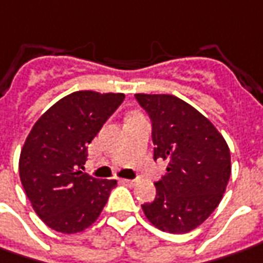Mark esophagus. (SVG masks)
<instances>
[{
  "mask_svg": "<svg viewBox=\"0 0 263 263\" xmlns=\"http://www.w3.org/2000/svg\"><path fill=\"white\" fill-rule=\"evenodd\" d=\"M121 183L125 184V185H129V187H132V185L135 184V181H134V180H128V178H122V180H121Z\"/></svg>",
  "mask_w": 263,
  "mask_h": 263,
  "instance_id": "esophagus-1",
  "label": "esophagus"
}]
</instances>
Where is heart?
I'll use <instances>...</instances> for the list:
<instances>
[{"label": "heart", "mask_w": 263, "mask_h": 263, "mask_svg": "<svg viewBox=\"0 0 263 263\" xmlns=\"http://www.w3.org/2000/svg\"><path fill=\"white\" fill-rule=\"evenodd\" d=\"M132 115H137V112H134V114H132Z\"/></svg>", "instance_id": "1"}]
</instances>
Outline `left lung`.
<instances>
[{"label":"left lung","instance_id":"8db88e82","mask_svg":"<svg viewBox=\"0 0 263 263\" xmlns=\"http://www.w3.org/2000/svg\"><path fill=\"white\" fill-rule=\"evenodd\" d=\"M153 121L154 160L167 161L148 221L162 232L187 233L219 206L232 173L226 139L203 114L174 95L137 93Z\"/></svg>","mask_w":263,"mask_h":263}]
</instances>
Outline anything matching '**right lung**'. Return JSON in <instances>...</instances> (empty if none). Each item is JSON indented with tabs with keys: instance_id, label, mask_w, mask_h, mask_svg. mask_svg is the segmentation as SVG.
<instances>
[{
	"instance_id": "obj_1",
	"label": "right lung",
	"mask_w": 263,
	"mask_h": 263,
	"mask_svg": "<svg viewBox=\"0 0 263 263\" xmlns=\"http://www.w3.org/2000/svg\"><path fill=\"white\" fill-rule=\"evenodd\" d=\"M124 93L78 90L50 106L21 148L20 180L37 216L56 232L79 233L103 210L117 180L85 174L87 145Z\"/></svg>"
}]
</instances>
